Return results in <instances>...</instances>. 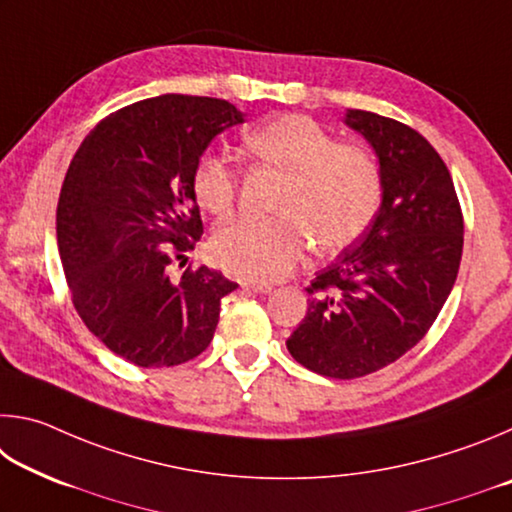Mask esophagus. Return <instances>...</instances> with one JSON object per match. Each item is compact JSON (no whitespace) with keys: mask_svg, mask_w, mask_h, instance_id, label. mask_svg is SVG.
Segmentation results:
<instances>
[{"mask_svg":"<svg viewBox=\"0 0 512 512\" xmlns=\"http://www.w3.org/2000/svg\"><path fill=\"white\" fill-rule=\"evenodd\" d=\"M244 287L253 293H271L273 291L271 284H262V282H244Z\"/></svg>","mask_w":512,"mask_h":512,"instance_id":"obj_1","label":"esophagus"}]
</instances>
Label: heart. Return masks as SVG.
Segmentation results:
<instances>
[{
  "mask_svg": "<svg viewBox=\"0 0 512 512\" xmlns=\"http://www.w3.org/2000/svg\"><path fill=\"white\" fill-rule=\"evenodd\" d=\"M246 149L284 173L275 216H239L214 232L212 253L230 273L275 282L287 275L314 239L323 253L357 241L384 198V176L366 146L336 142L302 115L266 121L246 137ZM239 173L225 155L207 151L192 171V194L203 210L228 214L237 201Z\"/></svg>",
  "mask_w": 512,
  "mask_h": 512,
  "instance_id": "b5f03b06",
  "label": "heart"
}]
</instances>
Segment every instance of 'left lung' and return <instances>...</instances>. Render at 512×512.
I'll list each match as a JSON object with an SVG mask.
<instances>
[{"label": "left lung", "mask_w": 512, "mask_h": 512, "mask_svg": "<svg viewBox=\"0 0 512 512\" xmlns=\"http://www.w3.org/2000/svg\"><path fill=\"white\" fill-rule=\"evenodd\" d=\"M375 151L384 198L357 246L307 287L309 307L287 339L291 357L332 379L370 375L429 332L456 282L463 214L436 149L400 121L348 110Z\"/></svg>", "instance_id": "left-lung-1"}]
</instances>
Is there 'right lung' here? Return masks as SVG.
<instances>
[{
  "instance_id": "obj_1",
  "label": "right lung",
  "mask_w": 512,
  "mask_h": 512,
  "mask_svg": "<svg viewBox=\"0 0 512 512\" xmlns=\"http://www.w3.org/2000/svg\"><path fill=\"white\" fill-rule=\"evenodd\" d=\"M244 112L162 94L112 112L85 137L58 198L56 235L72 302L90 332L140 368L178 366L210 345L239 284L201 266L171 280L203 235L196 160Z\"/></svg>"
}]
</instances>
